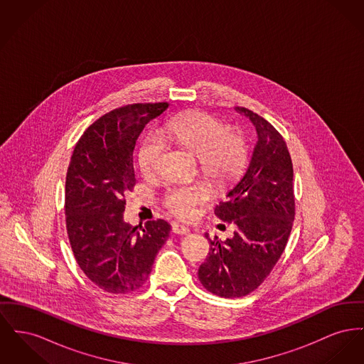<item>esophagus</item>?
Wrapping results in <instances>:
<instances>
[{
  "mask_svg": "<svg viewBox=\"0 0 364 364\" xmlns=\"http://www.w3.org/2000/svg\"><path fill=\"white\" fill-rule=\"evenodd\" d=\"M171 231L176 234V235H186L190 232V228L184 224H178V223H173L171 224Z\"/></svg>",
  "mask_w": 364,
  "mask_h": 364,
  "instance_id": "1",
  "label": "esophagus"
}]
</instances>
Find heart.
<instances>
[{"label":"heart","instance_id":"1","mask_svg":"<svg viewBox=\"0 0 364 364\" xmlns=\"http://www.w3.org/2000/svg\"><path fill=\"white\" fill-rule=\"evenodd\" d=\"M162 137L200 159L203 171L218 184L235 178L247 159L243 136L230 132L224 122L203 112H193L174 121L162 130ZM164 151L165 144L158 134H151L143 141L139 164L144 174L155 171ZM212 195V190L200 183L173 186L165 193V205L177 217L191 218Z\"/></svg>","mask_w":364,"mask_h":364}]
</instances>
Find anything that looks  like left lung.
Returning <instances> with one entry per match:
<instances>
[{
	"label": "left lung",
	"mask_w": 364,
	"mask_h": 364,
	"mask_svg": "<svg viewBox=\"0 0 364 364\" xmlns=\"http://www.w3.org/2000/svg\"><path fill=\"white\" fill-rule=\"evenodd\" d=\"M236 111L255 125L257 141L247 169L215 206L223 221H232V237L210 242L206 261L198 269L202 286L215 296H247L271 274L282 256L294 221L293 164L277 129L256 112Z\"/></svg>",
	"instance_id": "8db88e82"
}]
</instances>
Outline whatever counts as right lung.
<instances>
[{
	"mask_svg": "<svg viewBox=\"0 0 364 364\" xmlns=\"http://www.w3.org/2000/svg\"><path fill=\"white\" fill-rule=\"evenodd\" d=\"M168 103L130 105L93 122L77 143L65 176V225L74 257L87 278L112 294L140 289L171 234L165 220L132 227L125 193L136 178V141Z\"/></svg>",
	"mask_w": 364,
	"mask_h": 364,
	"instance_id": "add662e5",
	"label": "right lung"
}]
</instances>
